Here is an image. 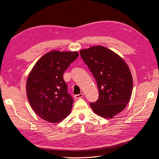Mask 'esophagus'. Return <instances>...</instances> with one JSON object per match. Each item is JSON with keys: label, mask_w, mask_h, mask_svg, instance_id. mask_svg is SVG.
Masks as SVG:
<instances>
[{"label": "esophagus", "mask_w": 159, "mask_h": 159, "mask_svg": "<svg viewBox=\"0 0 159 159\" xmlns=\"http://www.w3.org/2000/svg\"><path fill=\"white\" fill-rule=\"evenodd\" d=\"M82 97H83V93H80V94H78V95H75V96H74V98L76 99H80V98H82Z\"/></svg>", "instance_id": "obj_1"}]
</instances>
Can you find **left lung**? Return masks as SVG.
<instances>
[{
    "mask_svg": "<svg viewBox=\"0 0 159 159\" xmlns=\"http://www.w3.org/2000/svg\"><path fill=\"white\" fill-rule=\"evenodd\" d=\"M98 84L99 99L90 103L95 114L112 118L124 110L131 98L133 81L128 64L114 51L102 46L80 52Z\"/></svg>",
    "mask_w": 159,
    "mask_h": 159,
    "instance_id": "obj_1",
    "label": "left lung"
}]
</instances>
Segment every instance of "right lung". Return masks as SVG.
<instances>
[{"label":"right lung","mask_w":159,"mask_h":159,"mask_svg":"<svg viewBox=\"0 0 159 159\" xmlns=\"http://www.w3.org/2000/svg\"><path fill=\"white\" fill-rule=\"evenodd\" d=\"M78 56L77 51H51L39 59L29 74L27 99L46 121L58 123L70 113L73 99L68 93L63 74Z\"/></svg>","instance_id":"1"}]
</instances>
